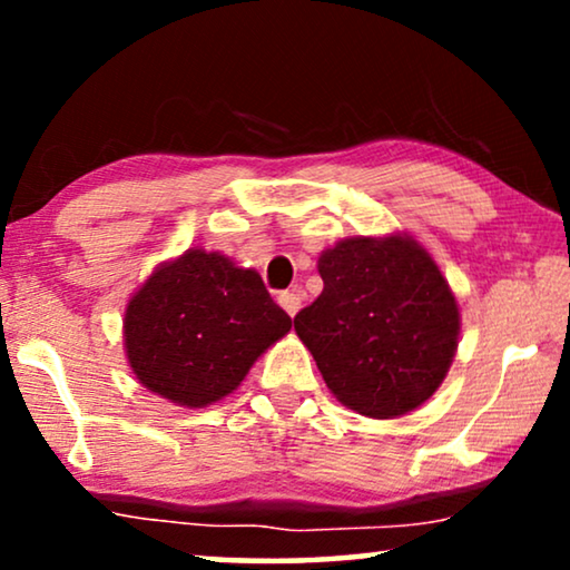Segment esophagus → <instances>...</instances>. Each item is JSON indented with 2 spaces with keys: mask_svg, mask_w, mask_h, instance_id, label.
<instances>
[{
  "mask_svg": "<svg viewBox=\"0 0 570 570\" xmlns=\"http://www.w3.org/2000/svg\"><path fill=\"white\" fill-rule=\"evenodd\" d=\"M277 303L285 308L287 316H295V314H298V311H301V295L295 293V291L279 293V295H277Z\"/></svg>",
  "mask_w": 570,
  "mask_h": 570,
  "instance_id": "obj_1",
  "label": "esophagus"
}]
</instances>
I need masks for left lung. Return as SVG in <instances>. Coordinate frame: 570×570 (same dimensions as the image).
Here are the masks:
<instances>
[{"instance_id":"left-lung-1","label":"left lung","mask_w":570,"mask_h":570,"mask_svg":"<svg viewBox=\"0 0 570 570\" xmlns=\"http://www.w3.org/2000/svg\"><path fill=\"white\" fill-rule=\"evenodd\" d=\"M324 291L295 334L330 392L365 417H400L431 400L459 342V306L439 264L407 233L353 236L318 256Z\"/></svg>"}]
</instances>
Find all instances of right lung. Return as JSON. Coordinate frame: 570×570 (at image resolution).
<instances>
[{
    "label": "right lung",
    "mask_w": 570,
    "mask_h": 570,
    "mask_svg": "<svg viewBox=\"0 0 570 570\" xmlns=\"http://www.w3.org/2000/svg\"><path fill=\"white\" fill-rule=\"evenodd\" d=\"M259 272L189 248L155 267L124 314V347L139 384L181 407L238 389L264 350L291 332Z\"/></svg>",
    "instance_id": "obj_1"
}]
</instances>
